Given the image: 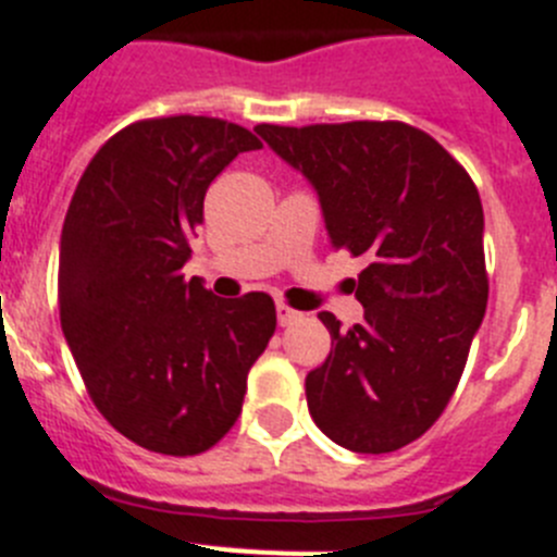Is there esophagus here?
Returning <instances> with one entry per match:
<instances>
[{"label": "esophagus", "mask_w": 557, "mask_h": 557, "mask_svg": "<svg viewBox=\"0 0 557 557\" xmlns=\"http://www.w3.org/2000/svg\"><path fill=\"white\" fill-rule=\"evenodd\" d=\"M299 310H294V308H288V305H283V302H277V322H280V327H288V324H294L299 319Z\"/></svg>", "instance_id": "34e87169"}]
</instances>
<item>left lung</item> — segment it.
Returning a JSON list of instances; mask_svg holds the SVG:
<instances>
[{
  "mask_svg": "<svg viewBox=\"0 0 557 557\" xmlns=\"http://www.w3.org/2000/svg\"><path fill=\"white\" fill-rule=\"evenodd\" d=\"M255 133L313 185L330 244L366 258L352 280L363 322L341 330L319 313L333 349L305 377L310 416L338 447L394 453L444 413L483 324L478 188L435 138L403 122Z\"/></svg>",
  "mask_w": 557,
  "mask_h": 557,
  "instance_id": "left-lung-1",
  "label": "left lung"
}]
</instances>
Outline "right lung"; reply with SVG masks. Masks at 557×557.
<instances>
[{
    "mask_svg": "<svg viewBox=\"0 0 557 557\" xmlns=\"http://www.w3.org/2000/svg\"><path fill=\"white\" fill-rule=\"evenodd\" d=\"M260 141L208 116L135 122L94 154L60 233L58 302L99 413L138 447L199 455L227 435L277 327L263 290L183 280L205 191Z\"/></svg>",
    "mask_w": 557,
    "mask_h": 557,
    "instance_id": "1",
    "label": "right lung"
}]
</instances>
